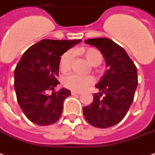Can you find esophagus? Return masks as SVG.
I'll return each instance as SVG.
<instances>
[{
  "label": "esophagus",
  "mask_w": 155,
  "mask_h": 155,
  "mask_svg": "<svg viewBox=\"0 0 155 155\" xmlns=\"http://www.w3.org/2000/svg\"><path fill=\"white\" fill-rule=\"evenodd\" d=\"M71 93H72V95H79L81 94L82 92L81 91H71Z\"/></svg>",
  "instance_id": "obj_1"
}]
</instances>
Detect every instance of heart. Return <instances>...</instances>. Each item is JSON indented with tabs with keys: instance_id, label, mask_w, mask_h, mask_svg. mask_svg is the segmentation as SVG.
Returning <instances> with one entry per match:
<instances>
[{
	"instance_id": "1",
	"label": "heart",
	"mask_w": 155,
	"mask_h": 155,
	"mask_svg": "<svg viewBox=\"0 0 155 155\" xmlns=\"http://www.w3.org/2000/svg\"><path fill=\"white\" fill-rule=\"evenodd\" d=\"M75 54H82L86 59L93 66H97L101 64L103 56L101 52L94 48H81L73 50ZM73 54L72 51L65 52L59 61V68L63 73H68L71 69ZM94 82V78L91 76H80L78 74H71L63 79V84L65 87L75 91H82L87 87Z\"/></svg>"
}]
</instances>
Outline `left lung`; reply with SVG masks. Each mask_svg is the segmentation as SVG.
I'll return each instance as SVG.
<instances>
[{
	"label": "left lung",
	"instance_id": "left-lung-1",
	"mask_svg": "<svg viewBox=\"0 0 155 155\" xmlns=\"http://www.w3.org/2000/svg\"><path fill=\"white\" fill-rule=\"evenodd\" d=\"M84 42L101 52L108 69L96 85L100 92L83 107V115L90 125L108 128L118 124L131 106L138 85L137 68L125 49L112 40L96 38Z\"/></svg>",
	"mask_w": 155,
	"mask_h": 155
}]
</instances>
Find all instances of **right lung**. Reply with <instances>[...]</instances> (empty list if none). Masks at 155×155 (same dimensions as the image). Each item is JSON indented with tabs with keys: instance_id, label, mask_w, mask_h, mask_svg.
Returning a JSON list of instances; mask_svg holds the SVG:
<instances>
[{
	"instance_id": "right-lung-1",
	"label": "right lung",
	"mask_w": 155,
	"mask_h": 155,
	"mask_svg": "<svg viewBox=\"0 0 155 155\" xmlns=\"http://www.w3.org/2000/svg\"><path fill=\"white\" fill-rule=\"evenodd\" d=\"M82 39H42L24 53L15 69L14 87L18 103L30 121L39 125H52L63 111V104L71 96L68 89L54 87L59 83L61 56Z\"/></svg>"
}]
</instances>
